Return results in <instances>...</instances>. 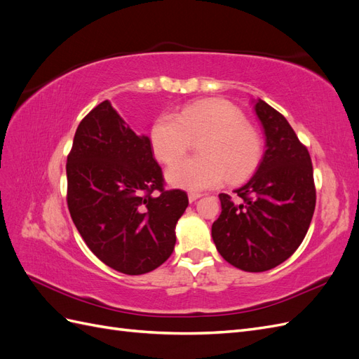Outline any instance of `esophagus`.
Returning a JSON list of instances; mask_svg holds the SVG:
<instances>
[{"mask_svg": "<svg viewBox=\"0 0 359 359\" xmlns=\"http://www.w3.org/2000/svg\"><path fill=\"white\" fill-rule=\"evenodd\" d=\"M201 196H202L201 193H189V201L194 202V201H198Z\"/></svg>", "mask_w": 359, "mask_h": 359, "instance_id": "1", "label": "esophagus"}]
</instances>
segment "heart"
Returning a JSON list of instances; mask_svg holds the SVG:
<instances>
[{
	"label": "heart",
	"instance_id": "1",
	"mask_svg": "<svg viewBox=\"0 0 359 359\" xmlns=\"http://www.w3.org/2000/svg\"><path fill=\"white\" fill-rule=\"evenodd\" d=\"M201 139L199 158L179 161L191 140ZM154 157L169 165L166 180L173 187L205 190L229 180L247 178L260 163L264 145L244 114L224 100H199L177 114L160 115L149 132Z\"/></svg>",
	"mask_w": 359,
	"mask_h": 359
}]
</instances>
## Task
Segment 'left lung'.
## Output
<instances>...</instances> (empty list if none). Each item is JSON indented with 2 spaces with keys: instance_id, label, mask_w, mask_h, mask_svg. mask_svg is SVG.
Returning a JSON list of instances; mask_svg holds the SVG:
<instances>
[{
  "instance_id": "1",
  "label": "left lung",
  "mask_w": 359,
  "mask_h": 359,
  "mask_svg": "<svg viewBox=\"0 0 359 359\" xmlns=\"http://www.w3.org/2000/svg\"><path fill=\"white\" fill-rule=\"evenodd\" d=\"M255 112L265 133L264 157L255 175L233 190L240 202L219 194L222 214L211 229L226 262L247 273L276 268L295 253L316 206L307 148L274 107L259 99Z\"/></svg>"
}]
</instances>
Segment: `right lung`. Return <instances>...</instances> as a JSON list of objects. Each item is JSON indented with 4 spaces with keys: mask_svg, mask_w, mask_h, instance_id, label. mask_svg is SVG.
<instances>
[{
    "mask_svg": "<svg viewBox=\"0 0 359 359\" xmlns=\"http://www.w3.org/2000/svg\"><path fill=\"white\" fill-rule=\"evenodd\" d=\"M66 169L72 220L103 264L139 276L166 262L187 193L165 190L149 137L137 136L109 100L78 126Z\"/></svg>",
    "mask_w": 359,
    "mask_h": 359,
    "instance_id": "right-lung-1",
    "label": "right lung"
}]
</instances>
